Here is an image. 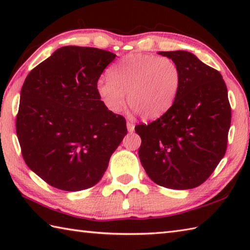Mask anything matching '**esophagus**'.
<instances>
[{
	"label": "esophagus",
	"instance_id": "34e87169",
	"mask_svg": "<svg viewBox=\"0 0 250 250\" xmlns=\"http://www.w3.org/2000/svg\"><path fill=\"white\" fill-rule=\"evenodd\" d=\"M126 129H128V131L130 132V133H132V132L134 131V125L132 124V122H126Z\"/></svg>",
	"mask_w": 250,
	"mask_h": 250
}]
</instances>
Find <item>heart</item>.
Wrapping results in <instances>:
<instances>
[{
  "instance_id": "1",
  "label": "heart",
  "mask_w": 250,
  "mask_h": 250,
  "mask_svg": "<svg viewBox=\"0 0 250 250\" xmlns=\"http://www.w3.org/2000/svg\"><path fill=\"white\" fill-rule=\"evenodd\" d=\"M110 78H101L97 93L106 108L120 113L128 104L143 119L160 118L172 107L180 86L176 62L167 57L131 54L113 65Z\"/></svg>"
}]
</instances>
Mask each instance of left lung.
Listing matches in <instances>:
<instances>
[{
    "label": "left lung",
    "instance_id": "obj_1",
    "mask_svg": "<svg viewBox=\"0 0 250 250\" xmlns=\"http://www.w3.org/2000/svg\"><path fill=\"white\" fill-rule=\"evenodd\" d=\"M180 72L174 104L149 125H139V157L148 176L168 189H192L210 176L224 158L231 107L221 74L186 50L159 51Z\"/></svg>",
    "mask_w": 250,
    "mask_h": 250
}]
</instances>
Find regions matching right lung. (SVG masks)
Here are the masks:
<instances>
[{"label": "right lung", "instance_id": "right-lung-1", "mask_svg": "<svg viewBox=\"0 0 250 250\" xmlns=\"http://www.w3.org/2000/svg\"><path fill=\"white\" fill-rule=\"evenodd\" d=\"M115 58L93 47L64 46L25 78L16 132L26 166L52 187L81 191L98 184L126 134L125 119L97 93Z\"/></svg>", "mask_w": 250, "mask_h": 250}]
</instances>
